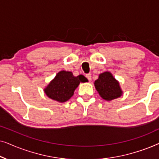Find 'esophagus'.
<instances>
[{"label":"esophagus","instance_id":"1","mask_svg":"<svg viewBox=\"0 0 159 159\" xmlns=\"http://www.w3.org/2000/svg\"><path fill=\"white\" fill-rule=\"evenodd\" d=\"M85 77H87V79L88 80V81H89V82H90V81H91V80H92V78H91L92 77H91V75H90V74H88V75H85Z\"/></svg>","mask_w":159,"mask_h":159}]
</instances>
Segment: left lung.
Returning <instances> with one entry per match:
<instances>
[{"instance_id":"1","label":"left lung","mask_w":159,"mask_h":159,"mask_svg":"<svg viewBox=\"0 0 159 159\" xmlns=\"http://www.w3.org/2000/svg\"><path fill=\"white\" fill-rule=\"evenodd\" d=\"M95 86L100 95L106 101H111L120 97L121 93L119 82L110 72H104L95 80Z\"/></svg>"}]
</instances>
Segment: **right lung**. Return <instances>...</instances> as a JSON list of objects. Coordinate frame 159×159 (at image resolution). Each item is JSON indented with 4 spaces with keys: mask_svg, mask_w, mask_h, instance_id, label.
<instances>
[{
    "mask_svg": "<svg viewBox=\"0 0 159 159\" xmlns=\"http://www.w3.org/2000/svg\"><path fill=\"white\" fill-rule=\"evenodd\" d=\"M87 81L88 80L83 75L74 77L70 71H61L50 82L45 89V93L50 98L63 103L72 96L80 82Z\"/></svg>",
    "mask_w": 159,
    "mask_h": 159,
    "instance_id": "right-lung-1",
    "label": "right lung"
}]
</instances>
